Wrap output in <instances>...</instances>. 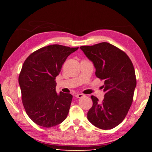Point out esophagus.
I'll use <instances>...</instances> for the list:
<instances>
[{
	"label": "esophagus",
	"instance_id": "esophagus-1",
	"mask_svg": "<svg viewBox=\"0 0 152 152\" xmlns=\"http://www.w3.org/2000/svg\"><path fill=\"white\" fill-rule=\"evenodd\" d=\"M75 96L76 98H78V99H81L83 96H84V94H76L75 95Z\"/></svg>",
	"mask_w": 152,
	"mask_h": 152
}]
</instances>
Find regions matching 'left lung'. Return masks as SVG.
I'll return each mask as SVG.
<instances>
[{
    "mask_svg": "<svg viewBox=\"0 0 152 152\" xmlns=\"http://www.w3.org/2000/svg\"><path fill=\"white\" fill-rule=\"evenodd\" d=\"M80 49L94 64L97 78L104 80L102 102L91 96L92 107L87 118L101 129H110L121 123L132 104L136 87L134 67L128 56L115 46L102 42Z\"/></svg>",
    "mask_w": 152,
    "mask_h": 152,
    "instance_id": "8db88e82",
    "label": "left lung"
}]
</instances>
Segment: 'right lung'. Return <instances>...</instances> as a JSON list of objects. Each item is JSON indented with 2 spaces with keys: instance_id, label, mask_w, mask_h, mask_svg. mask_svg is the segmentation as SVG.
I'll use <instances>...</instances> for the list:
<instances>
[{
  "instance_id": "add662e5",
  "label": "right lung",
  "mask_w": 152,
  "mask_h": 152,
  "mask_svg": "<svg viewBox=\"0 0 152 152\" xmlns=\"http://www.w3.org/2000/svg\"><path fill=\"white\" fill-rule=\"evenodd\" d=\"M78 48L51 45L32 53L24 61L19 76L22 101L29 117L36 124L51 127L68 116L71 94L56 91V77L66 58Z\"/></svg>"
}]
</instances>
